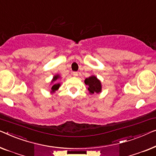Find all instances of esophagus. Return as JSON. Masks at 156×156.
I'll use <instances>...</instances> for the list:
<instances>
[{
    "label": "esophagus",
    "instance_id": "34e87169",
    "mask_svg": "<svg viewBox=\"0 0 156 156\" xmlns=\"http://www.w3.org/2000/svg\"><path fill=\"white\" fill-rule=\"evenodd\" d=\"M73 75L74 76H78V73H77V72H73Z\"/></svg>",
    "mask_w": 156,
    "mask_h": 156
}]
</instances>
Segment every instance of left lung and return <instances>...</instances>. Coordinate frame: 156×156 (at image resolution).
<instances>
[{"instance_id":"1","label":"left lung","mask_w":156,"mask_h":156,"mask_svg":"<svg viewBox=\"0 0 156 156\" xmlns=\"http://www.w3.org/2000/svg\"><path fill=\"white\" fill-rule=\"evenodd\" d=\"M85 84L87 85V90L90 95L100 93L102 92V84L101 81L95 76H90L85 79Z\"/></svg>"}]
</instances>
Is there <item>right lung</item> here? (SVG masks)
Instances as JSON below:
<instances>
[{
    "mask_svg": "<svg viewBox=\"0 0 156 156\" xmlns=\"http://www.w3.org/2000/svg\"><path fill=\"white\" fill-rule=\"evenodd\" d=\"M61 78V76L59 74H56L52 78V80L51 81V87H50V89H51V93H55V92L59 88V87L61 86V84L59 83H55L56 82V80H58Z\"/></svg>",
    "mask_w": 156,
    "mask_h": 156,
    "instance_id": "add662e5",
    "label": "right lung"
}]
</instances>
